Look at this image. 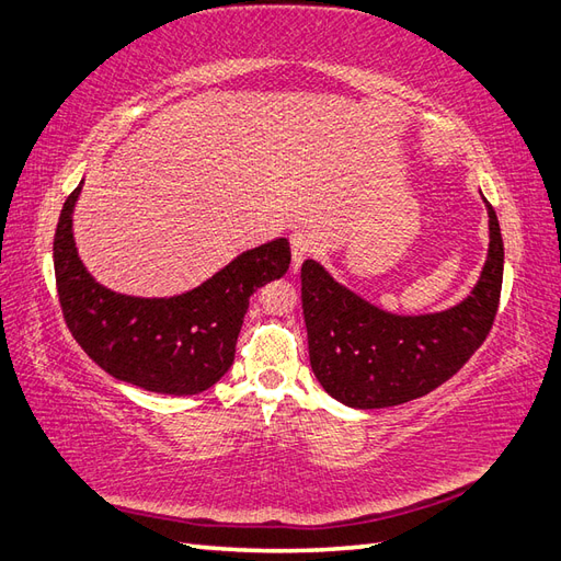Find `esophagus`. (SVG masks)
Returning <instances> with one entry per match:
<instances>
[{"instance_id": "obj_1", "label": "esophagus", "mask_w": 561, "mask_h": 561, "mask_svg": "<svg viewBox=\"0 0 561 561\" xmlns=\"http://www.w3.org/2000/svg\"><path fill=\"white\" fill-rule=\"evenodd\" d=\"M290 247H293V266L300 268L302 261L317 249V240H314L312 232L295 230L290 234Z\"/></svg>"}]
</instances>
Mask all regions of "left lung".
<instances>
[{"label":"left lung","mask_w":561,"mask_h":561,"mask_svg":"<svg viewBox=\"0 0 561 561\" xmlns=\"http://www.w3.org/2000/svg\"><path fill=\"white\" fill-rule=\"evenodd\" d=\"M490 218L488 261L466 300L434 314H393L333 280L319 261L302 264L309 363L343 405L375 410L413 401L463 367L488 339L504 276L500 220Z\"/></svg>","instance_id":"left-lung-1"}]
</instances>
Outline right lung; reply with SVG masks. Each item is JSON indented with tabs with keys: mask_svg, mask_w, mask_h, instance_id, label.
<instances>
[{
	"mask_svg": "<svg viewBox=\"0 0 561 561\" xmlns=\"http://www.w3.org/2000/svg\"><path fill=\"white\" fill-rule=\"evenodd\" d=\"M83 182L61 206L55 232L59 305L73 339L110 377L168 396L210 389L232 367L234 343L261 285L290 266L285 238L247 249L182 295L136 297L105 288L83 266L71 216Z\"/></svg>",
	"mask_w": 561,
	"mask_h": 561,
	"instance_id": "add662e5",
	"label": "right lung"
}]
</instances>
